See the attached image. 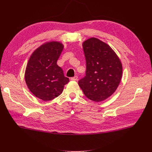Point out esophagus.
Segmentation results:
<instances>
[{
	"instance_id": "esophagus-1",
	"label": "esophagus",
	"mask_w": 152,
	"mask_h": 152,
	"mask_svg": "<svg viewBox=\"0 0 152 152\" xmlns=\"http://www.w3.org/2000/svg\"><path fill=\"white\" fill-rule=\"evenodd\" d=\"M70 79H71L72 80H77L78 77H77V76H75V77H72Z\"/></svg>"
}]
</instances>
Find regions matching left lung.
Here are the masks:
<instances>
[{
	"label": "left lung",
	"mask_w": 152,
	"mask_h": 152,
	"mask_svg": "<svg viewBox=\"0 0 152 152\" xmlns=\"http://www.w3.org/2000/svg\"><path fill=\"white\" fill-rule=\"evenodd\" d=\"M82 46L86 71L79 86L87 98L102 102L113 94L120 84L122 63L112 49L98 39H87Z\"/></svg>",
	"instance_id": "left-lung-1"
}]
</instances>
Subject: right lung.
<instances>
[{"label": "right lung", "instance_id": "right-lung-1", "mask_svg": "<svg viewBox=\"0 0 152 152\" xmlns=\"http://www.w3.org/2000/svg\"><path fill=\"white\" fill-rule=\"evenodd\" d=\"M63 49L62 44L50 42L37 49L30 56L25 70V81L36 97L50 101L60 95L69 79L57 65Z\"/></svg>", "mask_w": 152, "mask_h": 152}]
</instances>
